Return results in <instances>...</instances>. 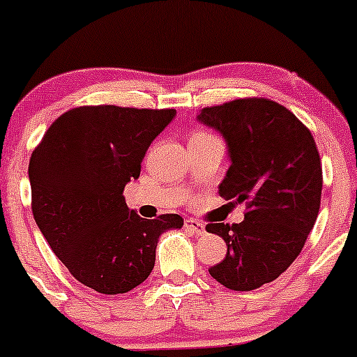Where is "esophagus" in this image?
<instances>
[{
  "label": "esophagus",
  "instance_id": "obj_1",
  "mask_svg": "<svg viewBox=\"0 0 357 357\" xmlns=\"http://www.w3.org/2000/svg\"><path fill=\"white\" fill-rule=\"evenodd\" d=\"M184 225H185V229H188L189 232H193V234H197V236L206 234V225L200 222H197V220H193V218H188Z\"/></svg>",
  "mask_w": 357,
  "mask_h": 357
}]
</instances>
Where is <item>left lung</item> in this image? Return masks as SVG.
I'll return each mask as SVG.
<instances>
[{"label": "left lung", "mask_w": 357, "mask_h": 357, "mask_svg": "<svg viewBox=\"0 0 357 357\" xmlns=\"http://www.w3.org/2000/svg\"><path fill=\"white\" fill-rule=\"evenodd\" d=\"M198 121L220 132L229 148L230 168L218 193L247 204L241 223H207V232L227 243L225 259L209 273L234 291L261 288L288 270L317 222V143L291 110L266 98L206 107Z\"/></svg>", "instance_id": "8db88e82"}]
</instances>
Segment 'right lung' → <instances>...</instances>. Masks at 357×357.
<instances>
[{
    "label": "right lung",
    "mask_w": 357,
    "mask_h": 357,
    "mask_svg": "<svg viewBox=\"0 0 357 357\" xmlns=\"http://www.w3.org/2000/svg\"><path fill=\"white\" fill-rule=\"evenodd\" d=\"M175 109L77 107L55 119L30 157L31 213L78 282L103 295L148 279L159 236L184 225L178 214L141 218L123 191L139 178L148 146Z\"/></svg>",
    "instance_id": "obj_1"
}]
</instances>
